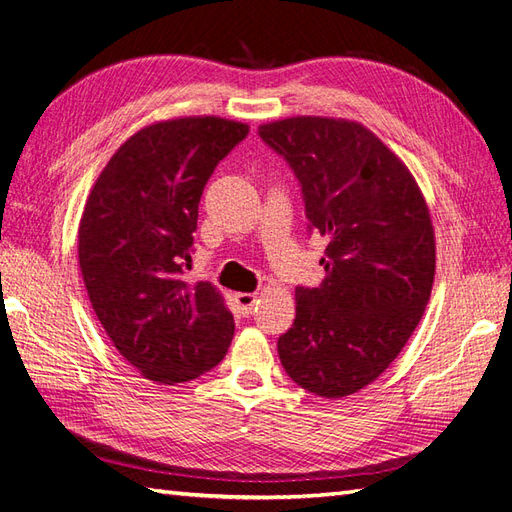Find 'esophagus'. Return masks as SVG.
Segmentation results:
<instances>
[{
  "mask_svg": "<svg viewBox=\"0 0 512 512\" xmlns=\"http://www.w3.org/2000/svg\"><path fill=\"white\" fill-rule=\"evenodd\" d=\"M233 300H235V305H238V309L244 313V316H248V313H251V309L257 303V294L255 292H240V294L233 296Z\"/></svg>",
  "mask_w": 512,
  "mask_h": 512,
  "instance_id": "obj_1",
  "label": "esophagus"
}]
</instances>
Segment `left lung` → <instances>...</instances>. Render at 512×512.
<instances>
[{"instance_id":"obj_1","label":"left lung","mask_w":512,"mask_h":512,"mask_svg":"<svg viewBox=\"0 0 512 512\" xmlns=\"http://www.w3.org/2000/svg\"><path fill=\"white\" fill-rule=\"evenodd\" d=\"M259 136L303 188L309 229L329 240L318 287H296L279 337L296 385L344 398L381 376L424 316L435 281V229L411 170L357 121L292 116Z\"/></svg>"}]
</instances>
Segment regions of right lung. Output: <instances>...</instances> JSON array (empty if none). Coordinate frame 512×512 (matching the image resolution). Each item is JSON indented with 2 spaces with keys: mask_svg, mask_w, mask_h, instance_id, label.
<instances>
[{
  "mask_svg": "<svg viewBox=\"0 0 512 512\" xmlns=\"http://www.w3.org/2000/svg\"><path fill=\"white\" fill-rule=\"evenodd\" d=\"M248 125L181 116L127 138L90 190L77 259L97 318L121 357L153 383L212 370L235 331L209 281L183 279L207 179Z\"/></svg>",
  "mask_w": 512,
  "mask_h": 512,
  "instance_id": "right-lung-1",
  "label": "right lung"
}]
</instances>
